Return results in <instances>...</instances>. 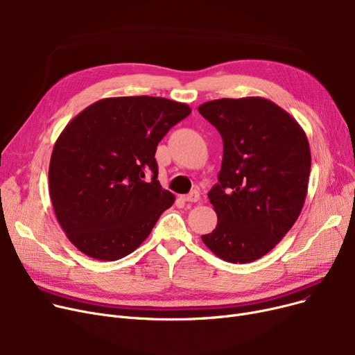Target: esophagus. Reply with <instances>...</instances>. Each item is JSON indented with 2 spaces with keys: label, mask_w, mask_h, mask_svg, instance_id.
<instances>
[{
  "label": "esophagus",
  "mask_w": 355,
  "mask_h": 355,
  "mask_svg": "<svg viewBox=\"0 0 355 355\" xmlns=\"http://www.w3.org/2000/svg\"><path fill=\"white\" fill-rule=\"evenodd\" d=\"M184 200L189 201V202H197L200 200V193L198 190H193L191 193H189L187 196H184Z\"/></svg>",
  "instance_id": "1"
}]
</instances>
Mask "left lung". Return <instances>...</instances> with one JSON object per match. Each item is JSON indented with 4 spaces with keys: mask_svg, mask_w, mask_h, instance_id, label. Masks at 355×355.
Masks as SVG:
<instances>
[{
    "mask_svg": "<svg viewBox=\"0 0 355 355\" xmlns=\"http://www.w3.org/2000/svg\"><path fill=\"white\" fill-rule=\"evenodd\" d=\"M198 112L223 138L218 184L209 191L217 226L201 239L226 262H253L285 237L302 211L308 138L286 110L265 98L210 101Z\"/></svg>",
    "mask_w": 355,
    "mask_h": 355,
    "instance_id": "left-lung-1",
    "label": "left lung"
}]
</instances>
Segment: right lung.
<instances>
[{
  "label": "right lung",
  "mask_w": 355,
  "mask_h": 355,
  "mask_svg": "<svg viewBox=\"0 0 355 355\" xmlns=\"http://www.w3.org/2000/svg\"><path fill=\"white\" fill-rule=\"evenodd\" d=\"M190 114L189 105L165 98L122 96L92 103L67 123L51 153L49 191L82 253L110 262L128 256L173 206L175 197L157 180L155 151Z\"/></svg>",
  "instance_id": "right-lung-1"
}]
</instances>
